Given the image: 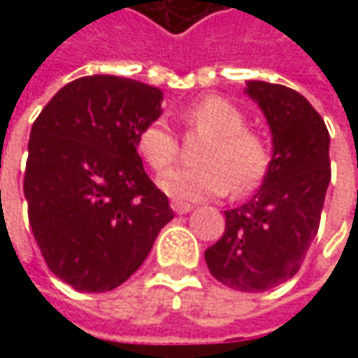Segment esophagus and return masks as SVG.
<instances>
[{
  "label": "esophagus",
  "mask_w": 358,
  "mask_h": 358,
  "mask_svg": "<svg viewBox=\"0 0 358 358\" xmlns=\"http://www.w3.org/2000/svg\"><path fill=\"white\" fill-rule=\"evenodd\" d=\"M171 209L177 215H185V213H189L191 209H193V205L183 203V201H171Z\"/></svg>",
  "instance_id": "esophagus-1"
}]
</instances>
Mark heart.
<instances>
[{
	"label": "heart",
	"instance_id": "heart-1",
	"mask_svg": "<svg viewBox=\"0 0 358 358\" xmlns=\"http://www.w3.org/2000/svg\"><path fill=\"white\" fill-rule=\"evenodd\" d=\"M187 127L209 137L201 147L199 167H187L161 177V189L179 199L217 197L231 191L247 195L261 185L271 167V147L247 121L237 105L207 95L181 113ZM137 151L153 171H167L179 159V141L165 121H151L137 133Z\"/></svg>",
	"mask_w": 358,
	"mask_h": 358
}]
</instances>
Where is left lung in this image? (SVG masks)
Returning <instances> with one entry per match:
<instances>
[{
	"mask_svg": "<svg viewBox=\"0 0 358 358\" xmlns=\"http://www.w3.org/2000/svg\"><path fill=\"white\" fill-rule=\"evenodd\" d=\"M273 133V159L263 185L225 211V233L205 251L215 279L235 291L261 293L295 277L315 239L331 183L329 131L295 90L249 81Z\"/></svg>",
	"mask_w": 358,
	"mask_h": 358,
	"instance_id": "8db88e82",
	"label": "left lung"
}]
</instances>
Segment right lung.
Here are the masks:
<instances>
[{
  "label": "right lung",
  "instance_id": "right-lung-1",
  "mask_svg": "<svg viewBox=\"0 0 358 358\" xmlns=\"http://www.w3.org/2000/svg\"><path fill=\"white\" fill-rule=\"evenodd\" d=\"M161 101L157 87L133 79L79 77L31 127L29 225L49 271L81 293L127 281L173 219L137 155V133L161 115Z\"/></svg>",
  "mask_w": 358,
  "mask_h": 358
}]
</instances>
